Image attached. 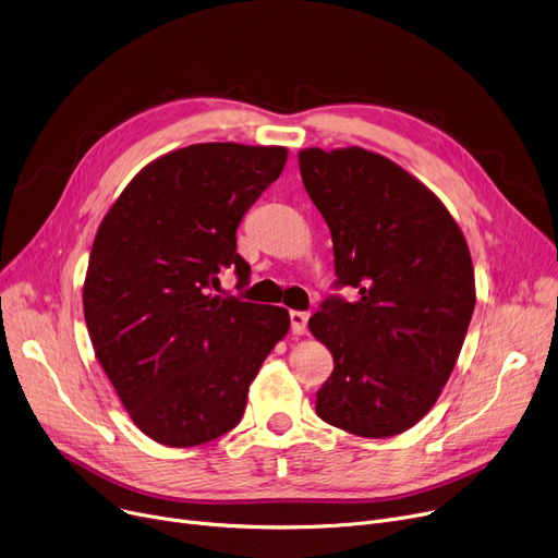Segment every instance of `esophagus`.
<instances>
[{
  "label": "esophagus",
  "instance_id": "1",
  "mask_svg": "<svg viewBox=\"0 0 558 558\" xmlns=\"http://www.w3.org/2000/svg\"><path fill=\"white\" fill-rule=\"evenodd\" d=\"M289 320H291V332H294L296 337L305 335L307 332V320H310V314L307 312H291L289 314Z\"/></svg>",
  "mask_w": 558,
  "mask_h": 558
}]
</instances>
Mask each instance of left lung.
<instances>
[{
    "mask_svg": "<svg viewBox=\"0 0 558 558\" xmlns=\"http://www.w3.org/2000/svg\"><path fill=\"white\" fill-rule=\"evenodd\" d=\"M303 185L324 215L335 251V287L310 318L328 345L332 375L316 414L366 438L416 425L444 391L475 310L465 238L446 205L393 160L366 151L303 149Z\"/></svg>",
    "mask_w": 558,
    "mask_h": 558,
    "instance_id": "obj_1",
    "label": "left lung"
}]
</instances>
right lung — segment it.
<instances>
[{"instance_id": "1", "label": "right lung", "mask_w": 558, "mask_h": 558, "mask_svg": "<svg viewBox=\"0 0 558 558\" xmlns=\"http://www.w3.org/2000/svg\"><path fill=\"white\" fill-rule=\"evenodd\" d=\"M284 162V146L175 149L135 173L97 230L85 326L131 421L162 446H201L238 425L289 330L284 307L213 296L223 269L248 284L238 226Z\"/></svg>"}]
</instances>
